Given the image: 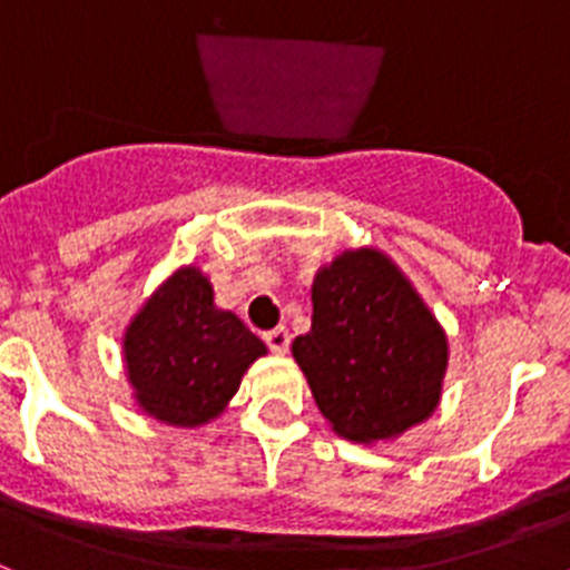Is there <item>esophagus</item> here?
<instances>
[{"mask_svg": "<svg viewBox=\"0 0 570 570\" xmlns=\"http://www.w3.org/2000/svg\"><path fill=\"white\" fill-rule=\"evenodd\" d=\"M265 342H268V347L274 351V354H285L291 345V334L285 325H279V328H271L268 334H265Z\"/></svg>", "mask_w": 570, "mask_h": 570, "instance_id": "34e87169", "label": "esophagus"}]
</instances>
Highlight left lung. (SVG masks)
Here are the masks:
<instances>
[{"mask_svg": "<svg viewBox=\"0 0 570 570\" xmlns=\"http://www.w3.org/2000/svg\"><path fill=\"white\" fill-rule=\"evenodd\" d=\"M311 302V331L291 351L336 434L391 440L431 416L448 342L394 262L371 248L345 250L316 274Z\"/></svg>", "mask_w": 570, "mask_h": 570, "instance_id": "left-lung-1", "label": "left lung"}]
</instances>
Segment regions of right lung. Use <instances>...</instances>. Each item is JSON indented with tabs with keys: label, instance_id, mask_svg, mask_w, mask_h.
I'll list each match as a JSON object with an SVG mask.
<instances>
[{
	"label": "right lung",
	"instance_id": "1",
	"mask_svg": "<svg viewBox=\"0 0 570 570\" xmlns=\"http://www.w3.org/2000/svg\"><path fill=\"white\" fill-rule=\"evenodd\" d=\"M265 342L230 311L196 268L176 271L134 316L125 365L136 402L168 425L194 428L223 414Z\"/></svg>",
	"mask_w": 570,
	"mask_h": 570
}]
</instances>
